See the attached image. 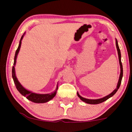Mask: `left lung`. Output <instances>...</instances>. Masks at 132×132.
Listing matches in <instances>:
<instances>
[{
    "mask_svg": "<svg viewBox=\"0 0 132 132\" xmlns=\"http://www.w3.org/2000/svg\"><path fill=\"white\" fill-rule=\"evenodd\" d=\"M116 46H117V51H118V56H119V64H120V76H119V81H118V84H117V88L115 89V90L113 91L112 93H111L110 94H109L108 95L102 98H100V99H97V100H89V99H86V98H84L83 97H82L80 96L79 93H77V95L79 97L81 100H82V101H84L86 102V103L87 104H100L101 102H103L105 101H106L111 97L115 94L117 93V91H118V89H119V87L120 86V84H121V81H122V77H123V67H122V64L121 62V54H120V49L119 48V46H118V41L117 39H116Z\"/></svg>",
    "mask_w": 132,
    "mask_h": 132,
    "instance_id": "obj_1",
    "label": "left lung"
}]
</instances>
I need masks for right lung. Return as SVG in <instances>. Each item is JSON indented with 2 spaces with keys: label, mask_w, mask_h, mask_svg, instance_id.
I'll return each mask as SVG.
<instances>
[{
  "label": "right lung",
  "mask_w": 132,
  "mask_h": 132,
  "mask_svg": "<svg viewBox=\"0 0 132 132\" xmlns=\"http://www.w3.org/2000/svg\"><path fill=\"white\" fill-rule=\"evenodd\" d=\"M24 37V35L21 37L19 45L18 47L17 50L15 51V54L14 56V63H13V68H12V77L13 80H14V82L15 85V87L17 89V90L19 91L20 94L26 97L28 100L30 101H32L33 102H35V103H44V102H46L49 101H50L51 99L55 97L56 94V91L57 90V88L56 89V91H54L51 94H35L34 93L31 92L30 91L27 90L26 89L24 88L23 86H21V84L20 83L19 81H18L16 76L15 75V69L14 66L16 63V59L18 53L20 51V49L21 47V40L23 39Z\"/></svg>",
  "instance_id": "right-lung-1"
}]
</instances>
